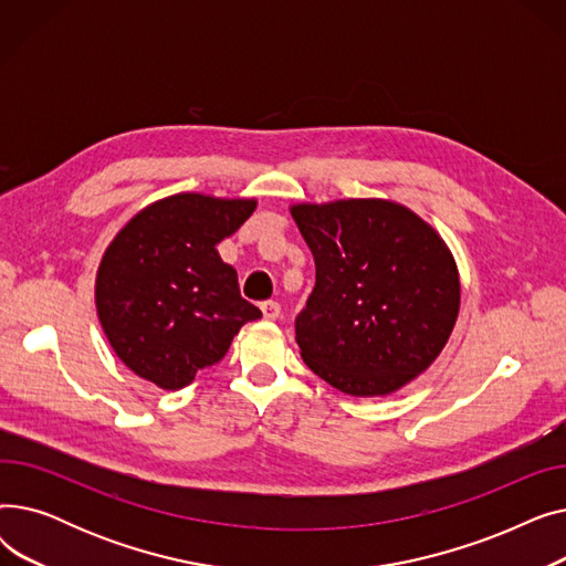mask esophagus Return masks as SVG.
<instances>
[{"instance_id": "34e87169", "label": "esophagus", "mask_w": 566, "mask_h": 566, "mask_svg": "<svg viewBox=\"0 0 566 566\" xmlns=\"http://www.w3.org/2000/svg\"><path fill=\"white\" fill-rule=\"evenodd\" d=\"M280 303L277 301H265V303H261V312H263V318L265 321H275L277 316H280Z\"/></svg>"}]
</instances>
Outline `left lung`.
I'll return each mask as SVG.
<instances>
[{"label":"left lung","mask_w":566,"mask_h":566,"mask_svg":"<svg viewBox=\"0 0 566 566\" xmlns=\"http://www.w3.org/2000/svg\"><path fill=\"white\" fill-rule=\"evenodd\" d=\"M316 284L295 316L307 367L344 395H392L429 369L459 316L452 252L388 199L295 203Z\"/></svg>","instance_id":"left-lung-1"}]
</instances>
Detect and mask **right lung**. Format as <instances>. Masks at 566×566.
Wrapping results in <instances>:
<instances>
[{
    "label": "right lung",
    "instance_id": "1",
    "mask_svg": "<svg viewBox=\"0 0 566 566\" xmlns=\"http://www.w3.org/2000/svg\"><path fill=\"white\" fill-rule=\"evenodd\" d=\"M254 208V199L181 192L146 206L116 233L98 265L96 310L114 353L139 378L186 388L261 316L216 250Z\"/></svg>",
    "mask_w": 566,
    "mask_h": 566
}]
</instances>
